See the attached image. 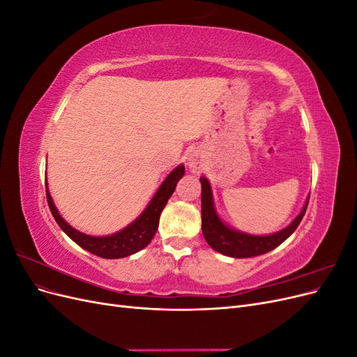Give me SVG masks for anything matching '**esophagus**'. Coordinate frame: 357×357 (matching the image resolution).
<instances>
[{"mask_svg":"<svg viewBox=\"0 0 357 357\" xmlns=\"http://www.w3.org/2000/svg\"><path fill=\"white\" fill-rule=\"evenodd\" d=\"M189 168H190L193 172L201 171V168H202V160H201L197 155H192V156L189 158Z\"/></svg>","mask_w":357,"mask_h":357,"instance_id":"34e87169","label":"esophagus"}]
</instances>
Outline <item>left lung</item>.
Masks as SVG:
<instances>
[{
    "label": "left lung",
    "mask_w": 357,
    "mask_h": 357,
    "mask_svg": "<svg viewBox=\"0 0 357 357\" xmlns=\"http://www.w3.org/2000/svg\"><path fill=\"white\" fill-rule=\"evenodd\" d=\"M201 218H202V234L205 241L208 243L211 248L222 255L231 256V257H253L271 252L273 248L278 247L284 240L294 234V231L298 228L302 218L307 211L308 199L302 208L301 214L291 222L286 229L280 231L273 235H248L243 232H236L231 228H228L220 219L218 213L214 210L213 205V195L210 183L205 177H201Z\"/></svg>",
    "instance_id": "1"
}]
</instances>
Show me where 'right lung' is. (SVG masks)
I'll list each match as a JSON object with an SVG mask.
<instances>
[{"label":"right lung","mask_w":357,"mask_h":357,"mask_svg":"<svg viewBox=\"0 0 357 357\" xmlns=\"http://www.w3.org/2000/svg\"><path fill=\"white\" fill-rule=\"evenodd\" d=\"M183 174H185V167L180 165L171 172L164 183H162L160 188L155 193V197L152 198V201L149 202L147 208L142 213V215H139L138 219H135L131 225L126 226V228L122 229L121 232L109 235V236H91V235L75 231L61 218L56 207L53 205L52 197L47 189H46V198H47L49 208L53 214V218H55L56 223L59 225V228L66 232L74 243H77L80 247L84 248V250H88L100 257L119 259V257H126L129 255L139 252L150 241H152V238L158 231L160 213L164 210L168 199L171 198L172 192H174L177 186V181L183 177Z\"/></svg>","instance_id":"1"}]
</instances>
